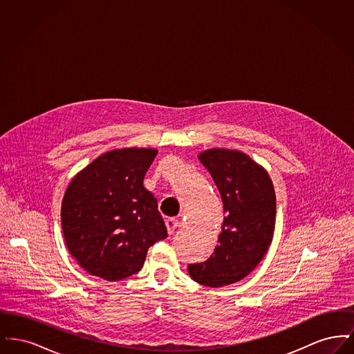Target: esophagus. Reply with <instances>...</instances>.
Segmentation results:
<instances>
[{
	"mask_svg": "<svg viewBox=\"0 0 354 354\" xmlns=\"http://www.w3.org/2000/svg\"><path fill=\"white\" fill-rule=\"evenodd\" d=\"M179 225H180V221L175 219V218H169V219L166 220V227H167L169 235H172Z\"/></svg>",
	"mask_w": 354,
	"mask_h": 354,
	"instance_id": "1",
	"label": "esophagus"
}]
</instances>
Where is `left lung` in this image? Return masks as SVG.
Returning <instances> with one entry per match:
<instances>
[{
	"instance_id": "1",
	"label": "left lung",
	"mask_w": 354,
	"mask_h": 354,
	"mask_svg": "<svg viewBox=\"0 0 354 354\" xmlns=\"http://www.w3.org/2000/svg\"><path fill=\"white\" fill-rule=\"evenodd\" d=\"M199 160L219 188L227 216L214 253L189 264L188 273L205 286L243 280L270 248L276 220V195L270 175L244 152L211 149Z\"/></svg>"
}]
</instances>
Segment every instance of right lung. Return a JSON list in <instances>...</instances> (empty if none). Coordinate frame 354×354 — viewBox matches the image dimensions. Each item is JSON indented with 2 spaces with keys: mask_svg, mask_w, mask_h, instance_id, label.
Returning <instances> with one entry per match:
<instances>
[{
  "mask_svg": "<svg viewBox=\"0 0 354 354\" xmlns=\"http://www.w3.org/2000/svg\"><path fill=\"white\" fill-rule=\"evenodd\" d=\"M158 151L104 152L70 182L61 207L68 252L90 274L118 281L140 270L149 248L167 237L143 179Z\"/></svg>",
  "mask_w": 354,
  "mask_h": 354,
  "instance_id": "1",
  "label": "right lung"
}]
</instances>
